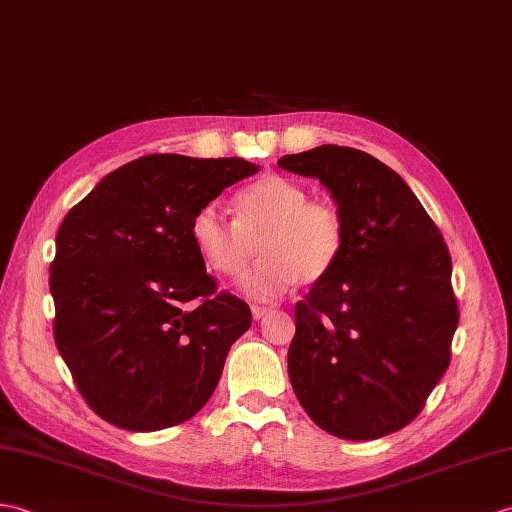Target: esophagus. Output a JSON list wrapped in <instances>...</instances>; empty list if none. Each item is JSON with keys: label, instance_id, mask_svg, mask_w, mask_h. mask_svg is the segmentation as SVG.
Segmentation results:
<instances>
[{"label": "esophagus", "instance_id": "34e87169", "mask_svg": "<svg viewBox=\"0 0 512 512\" xmlns=\"http://www.w3.org/2000/svg\"><path fill=\"white\" fill-rule=\"evenodd\" d=\"M253 318L255 320H259V318H264V316H268L272 310H270V307H261V305H253Z\"/></svg>", "mask_w": 512, "mask_h": 512}]
</instances>
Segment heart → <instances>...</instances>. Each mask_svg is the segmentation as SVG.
<instances>
[{
    "instance_id": "heart-1",
    "label": "heart",
    "mask_w": 512,
    "mask_h": 512,
    "mask_svg": "<svg viewBox=\"0 0 512 512\" xmlns=\"http://www.w3.org/2000/svg\"><path fill=\"white\" fill-rule=\"evenodd\" d=\"M305 189L281 174H266L235 196V220L218 205L200 207L189 235L205 266L220 277H237L257 244L259 261L242 277V290L272 301L294 283L323 281L347 242L340 209L329 200H307Z\"/></svg>"
}]
</instances>
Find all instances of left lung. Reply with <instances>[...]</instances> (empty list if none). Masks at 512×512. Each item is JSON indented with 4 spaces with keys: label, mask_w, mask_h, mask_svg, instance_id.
I'll use <instances>...</instances> for the list:
<instances>
[{
    "label": "left lung",
    "mask_w": 512,
    "mask_h": 512,
    "mask_svg": "<svg viewBox=\"0 0 512 512\" xmlns=\"http://www.w3.org/2000/svg\"><path fill=\"white\" fill-rule=\"evenodd\" d=\"M277 163L318 178L347 227L338 266L294 307L296 397L338 438L397 432L419 417L451 360L460 312L449 248L403 178L371 154L327 144Z\"/></svg>",
    "instance_id": "left-lung-1"
}]
</instances>
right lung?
I'll return each instance as SVG.
<instances>
[{
	"mask_svg": "<svg viewBox=\"0 0 512 512\" xmlns=\"http://www.w3.org/2000/svg\"><path fill=\"white\" fill-rule=\"evenodd\" d=\"M259 168L244 159L148 154L71 207L50 266L54 340L89 408L154 432L192 419L216 390L251 307L218 290L189 235L194 213Z\"/></svg>",
	"mask_w": 512,
	"mask_h": 512,
	"instance_id": "right-lung-1",
	"label": "right lung"
}]
</instances>
